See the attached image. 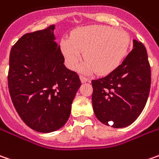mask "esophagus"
<instances>
[{"label": "esophagus", "mask_w": 159, "mask_h": 159, "mask_svg": "<svg viewBox=\"0 0 159 159\" xmlns=\"http://www.w3.org/2000/svg\"><path fill=\"white\" fill-rule=\"evenodd\" d=\"M80 81H81L82 83H85V82L89 81V79H87L86 77H83V76H80Z\"/></svg>", "instance_id": "1"}]
</instances>
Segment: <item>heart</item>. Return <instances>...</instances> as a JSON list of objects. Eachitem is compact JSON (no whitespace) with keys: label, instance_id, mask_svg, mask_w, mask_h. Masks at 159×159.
<instances>
[{"label":"heart","instance_id":"heart-1","mask_svg":"<svg viewBox=\"0 0 159 159\" xmlns=\"http://www.w3.org/2000/svg\"><path fill=\"white\" fill-rule=\"evenodd\" d=\"M129 44L130 37L124 31L106 26H89L78 28L70 38H63L61 50L70 69L74 70L85 56L87 59L80 68L81 72L92 73L98 70L106 74L120 65Z\"/></svg>","mask_w":159,"mask_h":159}]
</instances>
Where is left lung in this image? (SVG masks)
<instances>
[{
	"label": "left lung",
	"mask_w": 159,
	"mask_h": 159,
	"mask_svg": "<svg viewBox=\"0 0 159 159\" xmlns=\"http://www.w3.org/2000/svg\"><path fill=\"white\" fill-rule=\"evenodd\" d=\"M132 50L121 65L104 78L92 80V105L100 122L114 128L131 125L147 103L151 72L145 46L132 40Z\"/></svg>",
	"instance_id": "1"
}]
</instances>
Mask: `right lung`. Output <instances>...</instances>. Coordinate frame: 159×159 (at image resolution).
I'll use <instances>...</instances> for the list:
<instances>
[{"label":"right lung","instance_id":"add662e5","mask_svg":"<svg viewBox=\"0 0 159 159\" xmlns=\"http://www.w3.org/2000/svg\"><path fill=\"white\" fill-rule=\"evenodd\" d=\"M54 25L22 36L12 46L8 75L12 103L22 121L38 132H52L68 121L81 82L64 65Z\"/></svg>","mask_w":159,"mask_h":159}]
</instances>
